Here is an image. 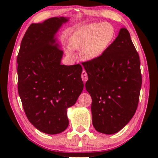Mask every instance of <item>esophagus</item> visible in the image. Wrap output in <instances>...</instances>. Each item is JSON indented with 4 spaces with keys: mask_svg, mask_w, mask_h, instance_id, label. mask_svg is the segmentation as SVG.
<instances>
[{
    "mask_svg": "<svg viewBox=\"0 0 158 158\" xmlns=\"http://www.w3.org/2000/svg\"><path fill=\"white\" fill-rule=\"evenodd\" d=\"M81 78H82L83 81H84V83L85 84V83L86 82V81L88 80L87 73H86V72H85V70H84V71L82 72V73H81Z\"/></svg>",
    "mask_w": 158,
    "mask_h": 158,
    "instance_id": "34e87169",
    "label": "esophagus"
}]
</instances>
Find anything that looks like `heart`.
Instances as JSON below:
<instances>
[{
	"label": "heart",
	"mask_w": 158,
	"mask_h": 158,
	"mask_svg": "<svg viewBox=\"0 0 158 158\" xmlns=\"http://www.w3.org/2000/svg\"><path fill=\"white\" fill-rule=\"evenodd\" d=\"M115 37L113 26L109 23H94L84 26L73 34L70 38L73 48H84L83 55L86 59L100 58L110 46ZM68 53H72L69 47Z\"/></svg>",
	"instance_id": "obj_1"
}]
</instances>
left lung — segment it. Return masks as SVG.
Masks as SVG:
<instances>
[{
  "mask_svg": "<svg viewBox=\"0 0 158 158\" xmlns=\"http://www.w3.org/2000/svg\"><path fill=\"white\" fill-rule=\"evenodd\" d=\"M92 98V122L99 132L112 135L123 129L137 111L142 84L139 53L123 28L105 53L82 63Z\"/></svg>",
  "mask_w": 158,
  "mask_h": 158,
  "instance_id": "left-lung-1",
  "label": "left lung"
}]
</instances>
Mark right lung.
I'll return each instance as SVG.
<instances>
[{
	"label": "right lung",
	"mask_w": 158,
	"mask_h": 158,
	"mask_svg": "<svg viewBox=\"0 0 158 158\" xmlns=\"http://www.w3.org/2000/svg\"><path fill=\"white\" fill-rule=\"evenodd\" d=\"M68 21L53 17L32 23L17 56L18 92L23 110L37 130L49 135L66 130L67 109L75 104L84 89L81 65H61L63 52L54 38Z\"/></svg>",
	"instance_id": "right-lung-1"
}]
</instances>
